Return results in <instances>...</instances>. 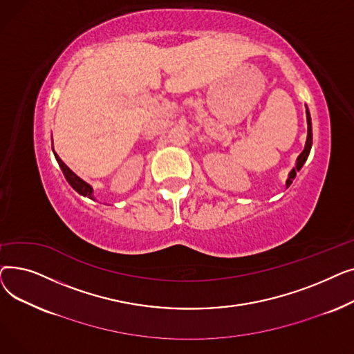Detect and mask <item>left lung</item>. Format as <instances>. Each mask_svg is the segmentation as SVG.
I'll use <instances>...</instances> for the list:
<instances>
[{
  "label": "left lung",
  "mask_w": 354,
  "mask_h": 354,
  "mask_svg": "<svg viewBox=\"0 0 354 354\" xmlns=\"http://www.w3.org/2000/svg\"><path fill=\"white\" fill-rule=\"evenodd\" d=\"M306 118H307V140H306V146L303 149V152L299 155V158H297L295 166L292 167V169L288 174V178L286 180V187L287 188L292 183L294 178L297 176V172H299L301 167H303V165L306 163V160H307V158L310 155V151H311V146H313V127H311V118H310V111H308L307 106H306Z\"/></svg>",
  "instance_id": "8db88e82"
}]
</instances>
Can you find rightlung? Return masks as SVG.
<instances>
[{"label": "right lung", "mask_w": 354, "mask_h": 354, "mask_svg": "<svg viewBox=\"0 0 354 354\" xmlns=\"http://www.w3.org/2000/svg\"><path fill=\"white\" fill-rule=\"evenodd\" d=\"M51 146H53V139H51ZM53 153H54V156H55V160H57V163H59V166H60V169L63 171V174H64V178H66V180L70 183V187L76 191V192H79L82 196H86V198H90V199H93L95 201V196H93V187L90 183H87L86 180H83L80 176H77L76 174H74L70 167L59 158V155L55 153V151L53 149Z\"/></svg>", "instance_id": "add662e5"}]
</instances>
